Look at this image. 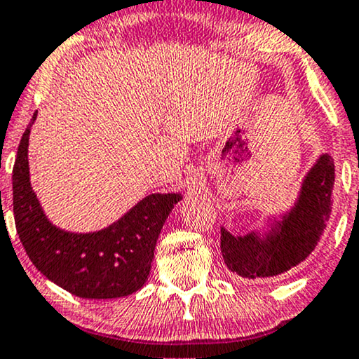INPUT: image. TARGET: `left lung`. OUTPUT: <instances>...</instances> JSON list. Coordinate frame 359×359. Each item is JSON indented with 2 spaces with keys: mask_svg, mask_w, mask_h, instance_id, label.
Instances as JSON below:
<instances>
[{
  "mask_svg": "<svg viewBox=\"0 0 359 359\" xmlns=\"http://www.w3.org/2000/svg\"><path fill=\"white\" fill-rule=\"evenodd\" d=\"M334 162L323 154L306 174L299 197L264 236H232L221 227V250L229 271L244 279L276 278L313 252L331 217Z\"/></svg>",
  "mask_w": 359,
  "mask_h": 359,
  "instance_id": "obj_1",
  "label": "left lung"
}]
</instances>
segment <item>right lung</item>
<instances>
[{
	"instance_id": "obj_1",
	"label": "right lung",
	"mask_w": 359,
	"mask_h": 359,
	"mask_svg": "<svg viewBox=\"0 0 359 359\" xmlns=\"http://www.w3.org/2000/svg\"><path fill=\"white\" fill-rule=\"evenodd\" d=\"M21 137L13 167V212L28 257L56 286L85 299H114L145 284L161 229L180 194H152L123 217L97 232H68L53 226L29 184L28 140Z\"/></svg>"
}]
</instances>
